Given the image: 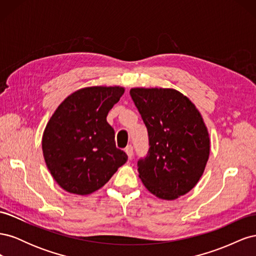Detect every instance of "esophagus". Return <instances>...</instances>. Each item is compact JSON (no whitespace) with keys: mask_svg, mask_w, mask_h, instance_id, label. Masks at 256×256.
<instances>
[{"mask_svg":"<svg viewBox=\"0 0 256 256\" xmlns=\"http://www.w3.org/2000/svg\"><path fill=\"white\" fill-rule=\"evenodd\" d=\"M125 152H126V154H127V156H128V158H129V160L132 159V157H134V147L131 146V145L127 146Z\"/></svg>","mask_w":256,"mask_h":256,"instance_id":"obj_1","label":"esophagus"}]
</instances>
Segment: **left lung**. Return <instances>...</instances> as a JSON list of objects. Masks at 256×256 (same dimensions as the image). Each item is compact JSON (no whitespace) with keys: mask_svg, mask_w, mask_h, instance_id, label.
Masks as SVG:
<instances>
[{"mask_svg":"<svg viewBox=\"0 0 256 256\" xmlns=\"http://www.w3.org/2000/svg\"><path fill=\"white\" fill-rule=\"evenodd\" d=\"M148 132L150 148L138 161V177L150 193L176 200L202 177L209 157V134L188 97L173 88L130 90Z\"/></svg>","mask_w":256,"mask_h":256,"instance_id":"left-lung-1","label":"left lung"}]
</instances>
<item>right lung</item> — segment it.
<instances>
[{"label":"right lung","mask_w":256,"mask_h":256,"mask_svg":"<svg viewBox=\"0 0 256 256\" xmlns=\"http://www.w3.org/2000/svg\"><path fill=\"white\" fill-rule=\"evenodd\" d=\"M125 88L92 86L69 95L51 116L42 136L44 158L60 187L86 196L104 186L126 164L116 148L106 115Z\"/></svg>","instance_id":"add662e5"}]
</instances>
